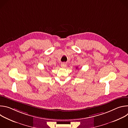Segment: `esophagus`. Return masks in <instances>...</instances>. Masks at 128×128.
I'll list each match as a JSON object with an SVG mask.
<instances>
[{"mask_svg":"<svg viewBox=\"0 0 128 128\" xmlns=\"http://www.w3.org/2000/svg\"><path fill=\"white\" fill-rule=\"evenodd\" d=\"M61 66L62 67V68H64L66 66V63H62L61 64Z\"/></svg>","mask_w":128,"mask_h":128,"instance_id":"esophagus-1","label":"esophagus"}]
</instances>
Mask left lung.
<instances>
[{"mask_svg":"<svg viewBox=\"0 0 128 128\" xmlns=\"http://www.w3.org/2000/svg\"><path fill=\"white\" fill-rule=\"evenodd\" d=\"M77 68H78V67H77V68H76V69H77Z\"/></svg>","mask_w":128,"mask_h":128,"instance_id":"obj_1","label":"left lung"}]
</instances>
